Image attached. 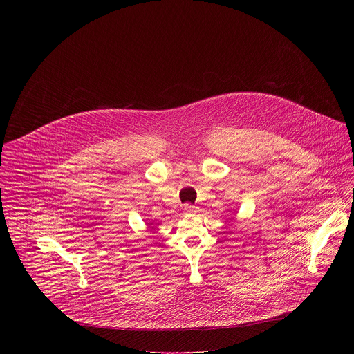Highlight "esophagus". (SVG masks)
I'll use <instances>...</instances> for the list:
<instances>
[{
    "label": "esophagus",
    "mask_w": 354,
    "mask_h": 354,
    "mask_svg": "<svg viewBox=\"0 0 354 354\" xmlns=\"http://www.w3.org/2000/svg\"><path fill=\"white\" fill-rule=\"evenodd\" d=\"M184 214H187V215H194V214H196L199 209H198V207H195V205H191V204H185L184 205Z\"/></svg>",
    "instance_id": "34e87169"
}]
</instances>
